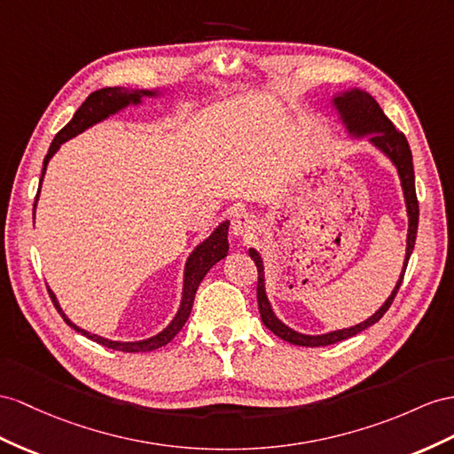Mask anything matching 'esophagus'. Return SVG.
Listing matches in <instances>:
<instances>
[{"instance_id": "obj_1", "label": "esophagus", "mask_w": 454, "mask_h": 454, "mask_svg": "<svg viewBox=\"0 0 454 454\" xmlns=\"http://www.w3.org/2000/svg\"><path fill=\"white\" fill-rule=\"evenodd\" d=\"M259 230V220L253 213H239L231 220V234L236 238L243 239V241H249L254 238Z\"/></svg>"}]
</instances>
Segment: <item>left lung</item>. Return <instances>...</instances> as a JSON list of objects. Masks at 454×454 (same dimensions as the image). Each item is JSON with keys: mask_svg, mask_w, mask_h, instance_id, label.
<instances>
[{"mask_svg": "<svg viewBox=\"0 0 454 454\" xmlns=\"http://www.w3.org/2000/svg\"><path fill=\"white\" fill-rule=\"evenodd\" d=\"M333 107L338 109L340 119L345 124L347 132L353 137H363L370 136V144L378 147L383 155H386L395 168L399 172L401 185H403V193H404V203H406V215H409V234H406V254H404V262H403V272L399 276V282L395 286L391 295L387 297L386 303H383L374 315L366 318L364 322L356 324V326L345 328V330H335L328 332L322 335H305L292 330L289 326L278 318L272 310V305L269 297H266V287H264V266L261 254L249 249L251 259L257 264L259 270V282H257V301H259V312L262 324L269 328L272 333H276L278 338H282L284 341H289L294 345L301 347H324V345H332L343 341L347 338H353V335L360 333L363 330L370 328L372 324H376L383 315H386L387 309L391 307L395 295H397L399 287L403 284V276L406 270V264H409L411 253L414 249V241H416V231H418V200H416V188H414V167H412V153L409 142L403 132H399L397 128L393 126V122L383 114L381 107L378 106V101L372 98L368 91L364 90H347L343 94H338L333 99Z\"/></svg>", "mask_w": 454, "mask_h": 454, "instance_id": "1", "label": "left lung"}]
</instances>
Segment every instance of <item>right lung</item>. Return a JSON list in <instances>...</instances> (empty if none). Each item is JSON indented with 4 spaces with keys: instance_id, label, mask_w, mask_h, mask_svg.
Segmentation results:
<instances>
[{
    "instance_id": "right-lung-1",
    "label": "right lung",
    "mask_w": 454,
    "mask_h": 454,
    "mask_svg": "<svg viewBox=\"0 0 454 454\" xmlns=\"http://www.w3.org/2000/svg\"><path fill=\"white\" fill-rule=\"evenodd\" d=\"M157 96H160L159 90H128V88H101V90L94 91V94H90L88 99L74 113L73 121L68 122L65 128H61V130L57 132L55 139L51 142L48 155H45V159H43L40 188H42V180H43L45 168H48L50 159L57 153V149H59L61 144H65L67 139H71V137L78 136L80 132H84L86 128H90V126L106 121L107 116L122 111L128 106H139L144 98H157ZM40 188H38V195H40ZM38 195H36V201H38ZM36 201H34V208H36ZM228 226H230V223L226 220V223L220 224L211 236H208L203 243H200V246L193 249V253L188 257V262H185V269H184L182 303H180L176 317L172 318V322L168 324L165 330L159 332L157 335H153V338H147V340H142V341H111V340H106V338H99V335H96V333H90L82 328H78L76 324H73L71 320L67 318L63 309L59 307V301H57V297H55L51 289H48L50 297L53 301L55 309L59 310V315L65 318L68 326L74 328L78 333L86 335L88 340L96 341L103 347L114 348V351H124V353L153 351V348H159L162 345H167L168 341H172L174 335H176L182 330L185 320H188V317H190L192 307H193V299H195V292H197V287H200L205 274L211 270L218 261H223L228 254Z\"/></svg>"
}]
</instances>
